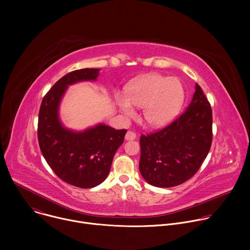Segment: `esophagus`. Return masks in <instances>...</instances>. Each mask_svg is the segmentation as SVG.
<instances>
[{
  "label": "esophagus",
  "instance_id": "34e87169",
  "mask_svg": "<svg viewBox=\"0 0 250 250\" xmlns=\"http://www.w3.org/2000/svg\"><path fill=\"white\" fill-rule=\"evenodd\" d=\"M135 137H136V134L134 133V132H132V131H127L126 132V134H125V140H133V139H135Z\"/></svg>",
  "mask_w": 250,
  "mask_h": 250
}]
</instances>
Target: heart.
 Wrapping results in <instances>:
<instances>
[{
  "label": "heart",
  "instance_id": "1",
  "mask_svg": "<svg viewBox=\"0 0 250 250\" xmlns=\"http://www.w3.org/2000/svg\"><path fill=\"white\" fill-rule=\"evenodd\" d=\"M116 102L125 117L135 116L136 108H142V119L151 127L170 124L180 112L184 102L181 81L160 74L142 76L127 85L125 96L116 94Z\"/></svg>",
  "mask_w": 250,
  "mask_h": 250
}]
</instances>
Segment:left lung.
<instances>
[{
	"mask_svg": "<svg viewBox=\"0 0 250 250\" xmlns=\"http://www.w3.org/2000/svg\"><path fill=\"white\" fill-rule=\"evenodd\" d=\"M210 104L201 87L186 111L165 128L140 136L139 171L150 185L178 186L193 177L206 159L211 145Z\"/></svg>",
	"mask_w": 250,
	"mask_h": 250,
	"instance_id": "1",
	"label": "left lung"
}]
</instances>
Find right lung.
Wrapping results in <instances>:
<instances>
[{"label": "right lung", "instance_id": "add662e5", "mask_svg": "<svg viewBox=\"0 0 250 250\" xmlns=\"http://www.w3.org/2000/svg\"><path fill=\"white\" fill-rule=\"evenodd\" d=\"M100 69L75 70L59 79L44 96L39 114V144L43 157L64 182L79 188H93L108 177L126 129L98 124L77 131L63 125L60 103L67 88L83 81H96Z\"/></svg>", "mask_w": 250, "mask_h": 250}]
</instances>
